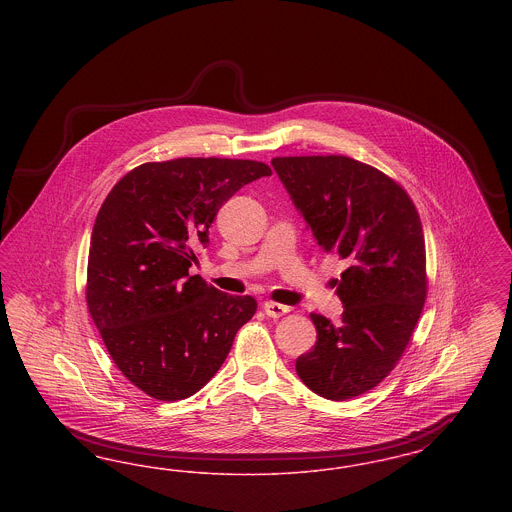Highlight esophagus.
<instances>
[{
    "label": "esophagus",
    "mask_w": 512,
    "mask_h": 512,
    "mask_svg": "<svg viewBox=\"0 0 512 512\" xmlns=\"http://www.w3.org/2000/svg\"><path fill=\"white\" fill-rule=\"evenodd\" d=\"M263 309L270 318H280L290 313V307L288 305H280V303H274V301H265L263 303Z\"/></svg>",
    "instance_id": "34e87169"
}]
</instances>
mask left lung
<instances>
[{
  "instance_id": "obj_1",
  "label": "left lung",
  "mask_w": 512,
  "mask_h": 512,
  "mask_svg": "<svg viewBox=\"0 0 512 512\" xmlns=\"http://www.w3.org/2000/svg\"><path fill=\"white\" fill-rule=\"evenodd\" d=\"M272 167L322 251L345 259L338 324L313 313L315 347L295 361L311 391L345 401L376 388L401 359L426 299V247L411 197L343 155L276 157Z\"/></svg>"
}]
</instances>
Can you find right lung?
Segmentation results:
<instances>
[{
	"mask_svg": "<svg viewBox=\"0 0 512 512\" xmlns=\"http://www.w3.org/2000/svg\"><path fill=\"white\" fill-rule=\"evenodd\" d=\"M270 174L259 161L184 157L136 167L105 197L86 301L115 365L149 397L180 401L201 390L255 315L253 297L220 292L190 267L220 207Z\"/></svg>",
	"mask_w": 512,
	"mask_h": 512,
	"instance_id": "obj_1",
	"label": "right lung"
}]
</instances>
